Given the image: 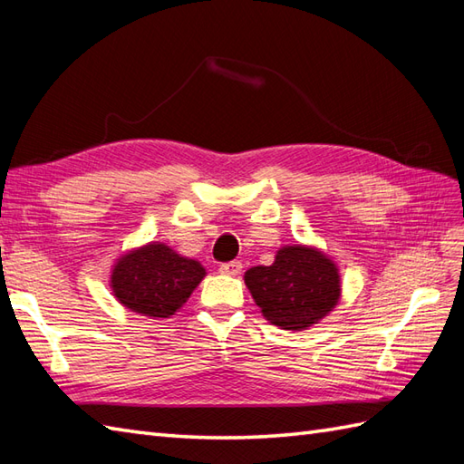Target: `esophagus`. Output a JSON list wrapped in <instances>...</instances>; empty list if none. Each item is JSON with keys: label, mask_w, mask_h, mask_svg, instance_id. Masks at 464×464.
<instances>
[{"label": "esophagus", "mask_w": 464, "mask_h": 464, "mask_svg": "<svg viewBox=\"0 0 464 464\" xmlns=\"http://www.w3.org/2000/svg\"><path fill=\"white\" fill-rule=\"evenodd\" d=\"M241 268H243V265L239 263V260H231V263H223L219 266L221 275H227V276H237L241 272Z\"/></svg>", "instance_id": "obj_1"}]
</instances>
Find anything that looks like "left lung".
Returning a JSON list of instances; mask_svg holds the SVG:
<instances>
[{"label":"left lung","mask_w":464,"mask_h":464,"mask_svg":"<svg viewBox=\"0 0 464 464\" xmlns=\"http://www.w3.org/2000/svg\"><path fill=\"white\" fill-rule=\"evenodd\" d=\"M245 284L272 325L302 331L334 310L341 295L337 265L314 246H282L270 266L245 272Z\"/></svg>","instance_id":"1"}]
</instances>
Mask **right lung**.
Segmentation results:
<instances>
[{
  "instance_id": "right-lung-1",
  "label": "right lung",
  "mask_w": 464,
  "mask_h": 464,
  "mask_svg": "<svg viewBox=\"0 0 464 464\" xmlns=\"http://www.w3.org/2000/svg\"><path fill=\"white\" fill-rule=\"evenodd\" d=\"M206 268L164 243L129 251L111 270V290L127 310L152 319L174 315L196 290Z\"/></svg>"
}]
</instances>
